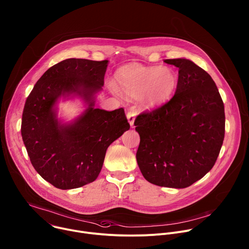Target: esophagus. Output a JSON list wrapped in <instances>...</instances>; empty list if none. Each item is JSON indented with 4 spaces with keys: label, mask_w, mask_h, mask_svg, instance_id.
Returning <instances> with one entry per match:
<instances>
[{
    "label": "esophagus",
    "mask_w": 249,
    "mask_h": 249,
    "mask_svg": "<svg viewBox=\"0 0 249 249\" xmlns=\"http://www.w3.org/2000/svg\"><path fill=\"white\" fill-rule=\"evenodd\" d=\"M136 114H137V112H136V110H134V109H131V110L128 111V113H127V119H128V122H129V124H130L131 127H134V121H135V116H136Z\"/></svg>",
    "instance_id": "34e87169"
}]
</instances>
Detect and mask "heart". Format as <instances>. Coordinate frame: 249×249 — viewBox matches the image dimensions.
Returning <instances> with one entry per match:
<instances>
[{
    "label": "heart",
    "mask_w": 249,
    "mask_h": 249,
    "mask_svg": "<svg viewBox=\"0 0 249 249\" xmlns=\"http://www.w3.org/2000/svg\"><path fill=\"white\" fill-rule=\"evenodd\" d=\"M176 72L167 66H147L132 62L114 73V85L122 95L137 100L142 107L152 109L169 102L177 88Z\"/></svg>",
    "instance_id": "b5f03b06"
}]
</instances>
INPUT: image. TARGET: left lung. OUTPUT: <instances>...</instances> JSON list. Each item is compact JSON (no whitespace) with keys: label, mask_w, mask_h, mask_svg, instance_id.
<instances>
[{"label":"left lung","mask_w":249,"mask_h":249,"mask_svg":"<svg viewBox=\"0 0 249 249\" xmlns=\"http://www.w3.org/2000/svg\"><path fill=\"white\" fill-rule=\"evenodd\" d=\"M179 68L174 97L135 120L137 162L156 186L190 187L214 166L225 136V109L211 76L187 58L165 59Z\"/></svg>","instance_id":"8db88e82"}]
</instances>
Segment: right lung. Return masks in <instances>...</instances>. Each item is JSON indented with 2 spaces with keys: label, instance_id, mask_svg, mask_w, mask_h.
Here are the masks:
<instances>
[{
  "label": "right lung",
  "instance_id": "right-lung-1",
  "mask_svg": "<svg viewBox=\"0 0 249 249\" xmlns=\"http://www.w3.org/2000/svg\"><path fill=\"white\" fill-rule=\"evenodd\" d=\"M108 60L64 59L49 68L28 96L21 136L30 161L39 175L60 190L94 182L107 147L130 129L123 108H96ZM78 96L87 109L70 123L57 118L61 98Z\"/></svg>",
  "mask_w": 249,
  "mask_h": 249
}]
</instances>
